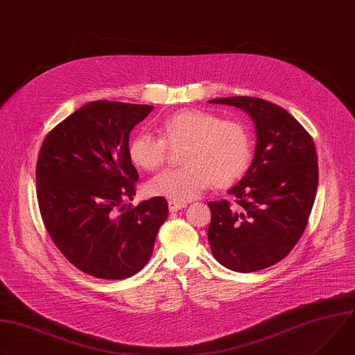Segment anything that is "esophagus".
I'll return each instance as SVG.
<instances>
[{
  "label": "esophagus",
  "instance_id": "obj_1",
  "mask_svg": "<svg viewBox=\"0 0 355 355\" xmlns=\"http://www.w3.org/2000/svg\"><path fill=\"white\" fill-rule=\"evenodd\" d=\"M185 207V204L178 202V201H168V209L170 212H177L180 209H182Z\"/></svg>",
  "mask_w": 355,
  "mask_h": 355
}]
</instances>
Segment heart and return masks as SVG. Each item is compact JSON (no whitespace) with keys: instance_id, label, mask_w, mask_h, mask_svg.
Wrapping results in <instances>:
<instances>
[{"instance_id":"obj_1","label":"heart","mask_w":355,"mask_h":355,"mask_svg":"<svg viewBox=\"0 0 355 355\" xmlns=\"http://www.w3.org/2000/svg\"><path fill=\"white\" fill-rule=\"evenodd\" d=\"M159 137L141 132L127 147L132 163L154 171L168 158V147L181 150L178 170H166L146 185L153 197L185 202L200 197L211 185L227 187L248 168L252 157V139L246 125L236 120H222L218 114L187 109L158 124Z\"/></svg>"}]
</instances>
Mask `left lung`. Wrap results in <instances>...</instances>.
Instances as JSON below:
<instances>
[{
    "instance_id": "8db88e82",
    "label": "left lung",
    "mask_w": 355,
    "mask_h": 355,
    "mask_svg": "<svg viewBox=\"0 0 355 355\" xmlns=\"http://www.w3.org/2000/svg\"><path fill=\"white\" fill-rule=\"evenodd\" d=\"M209 103L246 112L257 137L248 173L228 191L236 204L208 202L212 254L234 272L266 269L286 257L306 230L318 181L314 141L292 114L263 99L235 96Z\"/></svg>"
}]
</instances>
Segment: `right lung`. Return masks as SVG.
Wrapping results in <instances>:
<instances>
[{
    "label": "right lung",
    "mask_w": 355,
    "mask_h": 355,
    "mask_svg": "<svg viewBox=\"0 0 355 355\" xmlns=\"http://www.w3.org/2000/svg\"><path fill=\"white\" fill-rule=\"evenodd\" d=\"M154 106L90 102L48 133L37 163L45 228L67 259L98 279H125L150 261L168 204L155 197L132 208L137 170L128 136Z\"/></svg>",
    "instance_id": "add662e5"
}]
</instances>
